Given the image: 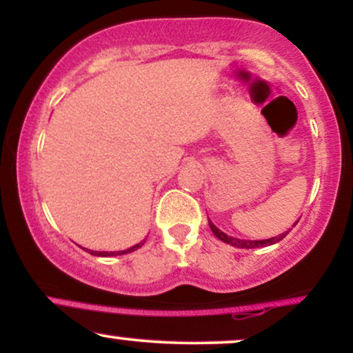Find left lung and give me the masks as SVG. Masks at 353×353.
<instances>
[{
  "instance_id": "left-lung-1",
  "label": "left lung",
  "mask_w": 353,
  "mask_h": 353,
  "mask_svg": "<svg viewBox=\"0 0 353 353\" xmlns=\"http://www.w3.org/2000/svg\"><path fill=\"white\" fill-rule=\"evenodd\" d=\"M295 225V224H294ZM209 228L210 230L214 232V236L217 239H221L222 242H225V244H230L234 247H241V249H254V247H262V245H270V244H275V242L282 241L283 237L287 236L289 232H283L281 236H275V237H270V239H265V241H242V239H236V237H230L228 234H224L222 230H219L216 225L212 224V222L209 221Z\"/></svg>"
}]
</instances>
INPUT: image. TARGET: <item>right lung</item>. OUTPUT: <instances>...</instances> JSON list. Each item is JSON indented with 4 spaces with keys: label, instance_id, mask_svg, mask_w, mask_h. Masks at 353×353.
I'll return each mask as SVG.
<instances>
[{
    "label": "right lung",
    "instance_id": "obj_1",
    "mask_svg": "<svg viewBox=\"0 0 353 353\" xmlns=\"http://www.w3.org/2000/svg\"><path fill=\"white\" fill-rule=\"evenodd\" d=\"M145 241H143V242H139V244H136V245H132V247H129V249H125V250H121V252H98V250H89V249H86V250H89V254H92V255H99V257H108V255H121V254H129V252H132V250H137L139 249L141 245L144 244Z\"/></svg>",
    "mask_w": 353,
    "mask_h": 353
}]
</instances>
